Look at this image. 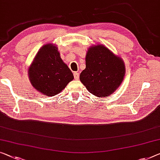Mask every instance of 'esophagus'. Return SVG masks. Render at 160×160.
I'll use <instances>...</instances> for the list:
<instances>
[{
    "label": "esophagus",
    "mask_w": 160,
    "mask_h": 160,
    "mask_svg": "<svg viewBox=\"0 0 160 160\" xmlns=\"http://www.w3.org/2000/svg\"><path fill=\"white\" fill-rule=\"evenodd\" d=\"M73 77H74L75 79L78 80V78H79V73H78V72H74V73H73Z\"/></svg>",
    "instance_id": "esophagus-1"
}]
</instances>
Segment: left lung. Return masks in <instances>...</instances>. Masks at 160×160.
Segmentation results:
<instances>
[{
	"instance_id": "8db88e82",
	"label": "left lung",
	"mask_w": 160,
	"mask_h": 160,
	"mask_svg": "<svg viewBox=\"0 0 160 160\" xmlns=\"http://www.w3.org/2000/svg\"><path fill=\"white\" fill-rule=\"evenodd\" d=\"M125 64L120 56L102 44L90 46L86 55V68L80 81L91 94L97 97L112 94L125 76Z\"/></svg>"
}]
</instances>
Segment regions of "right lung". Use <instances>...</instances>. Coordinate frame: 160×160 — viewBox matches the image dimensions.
Returning a JSON list of instances; mask_svg holds the SVG:
<instances>
[{
	"mask_svg": "<svg viewBox=\"0 0 160 160\" xmlns=\"http://www.w3.org/2000/svg\"><path fill=\"white\" fill-rule=\"evenodd\" d=\"M28 73L32 87L48 97L59 94L73 79L72 71L61 59L58 47L51 43L39 49Z\"/></svg>",
	"mask_w": 160,
	"mask_h": 160,
	"instance_id": "add662e5",
	"label": "right lung"
}]
</instances>
